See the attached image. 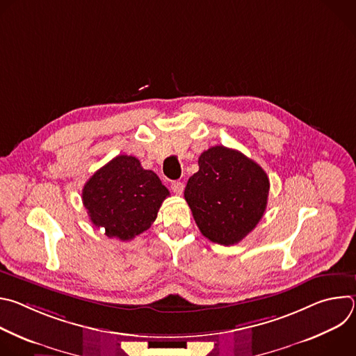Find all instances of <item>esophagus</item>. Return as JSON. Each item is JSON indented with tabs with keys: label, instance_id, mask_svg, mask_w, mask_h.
Listing matches in <instances>:
<instances>
[{
	"label": "esophagus",
	"instance_id": "1",
	"mask_svg": "<svg viewBox=\"0 0 356 356\" xmlns=\"http://www.w3.org/2000/svg\"><path fill=\"white\" fill-rule=\"evenodd\" d=\"M170 187L176 194H183V191H184V183L183 181H172Z\"/></svg>",
	"mask_w": 356,
	"mask_h": 356
}]
</instances>
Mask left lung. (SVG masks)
I'll list each match as a JSON object with an SVG mask.
<instances>
[{
  "label": "left lung",
  "mask_w": 356,
  "mask_h": 356,
  "mask_svg": "<svg viewBox=\"0 0 356 356\" xmlns=\"http://www.w3.org/2000/svg\"><path fill=\"white\" fill-rule=\"evenodd\" d=\"M266 172L235 149L222 145L202 152L198 172L184 198L201 234L220 245H235L258 225L268 204Z\"/></svg>",
  "instance_id": "1"
}]
</instances>
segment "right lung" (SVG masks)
<instances>
[{"label":"right lung","mask_w":356,"mask_h":356,"mask_svg":"<svg viewBox=\"0 0 356 356\" xmlns=\"http://www.w3.org/2000/svg\"><path fill=\"white\" fill-rule=\"evenodd\" d=\"M169 194L155 172L145 170L134 156L118 155L87 180L81 198L97 228L129 241L156 220Z\"/></svg>","instance_id":"add662e5"}]
</instances>
